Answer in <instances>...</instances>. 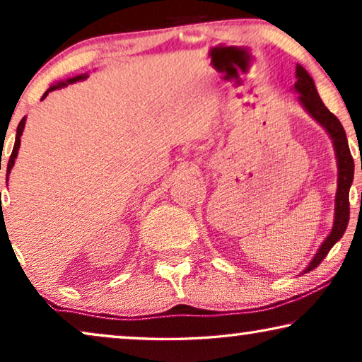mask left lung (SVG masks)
Returning <instances> with one entry per match:
<instances>
[{
    "label": "left lung",
    "instance_id": "obj_1",
    "mask_svg": "<svg viewBox=\"0 0 362 362\" xmlns=\"http://www.w3.org/2000/svg\"><path fill=\"white\" fill-rule=\"evenodd\" d=\"M295 92L300 93L298 100L306 112L320 123L321 127L328 132V135L333 140L336 161H338V189H336V199H334V224L331 229L329 235L326 237L323 244L316 252L313 260L306 267L303 274L316 269L328 252L331 250L336 242L343 237L346 227L349 222V187L353 185L354 177V160L351 156L348 138H346V132L341 122L333 115L328 108L325 107L323 100L318 95L313 78L310 74L305 71L300 64H296V82H295Z\"/></svg>",
    "mask_w": 362,
    "mask_h": 362
}]
</instances>
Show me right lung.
Segmentation results:
<instances>
[{
  "instance_id": "1",
  "label": "right lung",
  "mask_w": 362,
  "mask_h": 362,
  "mask_svg": "<svg viewBox=\"0 0 362 362\" xmlns=\"http://www.w3.org/2000/svg\"><path fill=\"white\" fill-rule=\"evenodd\" d=\"M83 78H87V74H82V76H77V77L67 78V81H62V82L54 83V86H51V87L47 88L46 92H44L42 98H46V97H47V93H49V92H52V90H56V88H62V87L69 86V83H74V82L83 81ZM42 98H41V100H42ZM24 125H26V117H24L23 120L19 122V125H18V130H16V141H14L13 153H11V156H9V161H8V170H6V176H9V173H11V168L14 166V160H16V156H18V150H19V145H21V135H23Z\"/></svg>"
}]
</instances>
